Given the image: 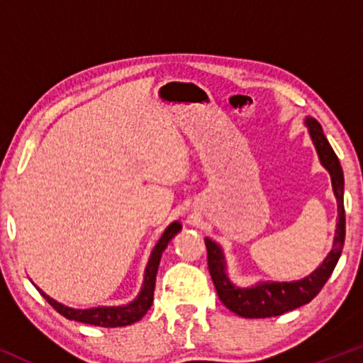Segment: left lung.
I'll list each match as a JSON object with an SVG mask.
<instances>
[{"mask_svg":"<svg viewBox=\"0 0 363 363\" xmlns=\"http://www.w3.org/2000/svg\"><path fill=\"white\" fill-rule=\"evenodd\" d=\"M306 126L315 150L320 158L323 168L328 171L331 177V186L337 201V223L333 248L325 257L323 262L314 272L303 280L296 281H261L255 286L240 288L235 286L227 277L224 253L218 243L210 238H205L208 251V269H210L213 284L216 286L218 296L223 304L235 312L237 315L245 318H266L281 315L288 311L296 309L314 299L323 285L327 284L331 272H333L337 259L342 253L344 237H346V216H344V176L342 168L336 153L331 149L330 143L325 138L320 123L315 118L307 116Z\"/></svg>","mask_w":363,"mask_h":363,"instance_id":"left-lung-1","label":"left lung"}]
</instances>
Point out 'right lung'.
I'll list each match as a JSON object with an SVG mask.
<instances>
[{
	"mask_svg": "<svg viewBox=\"0 0 363 363\" xmlns=\"http://www.w3.org/2000/svg\"><path fill=\"white\" fill-rule=\"evenodd\" d=\"M179 223H171L167 230L163 232V235L160 237L158 243L155 248L152 250L149 264L145 267L144 274V284L140 288V293L138 298L131 301L130 304L125 306H101V307H91V309H72V307H67L64 304L57 303L52 298H49L45 291H41L38 286L36 290L41 293V296L45 298L49 304H51L54 309H56L59 314H62L69 320H77L82 323L88 325H96V327H106V328H115V327H126V325H131L143 318L147 311L150 309L153 303V290H155V280H157V270L160 266V259H162V255L164 248L168 247L177 232L181 230Z\"/></svg>",
	"mask_w": 363,
	"mask_h": 363,
	"instance_id": "obj_1",
	"label": "right lung"
}]
</instances>
